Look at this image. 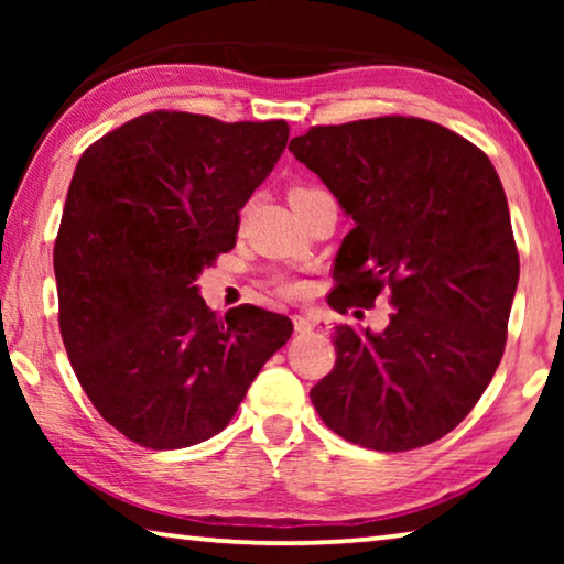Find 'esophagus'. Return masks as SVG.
I'll use <instances>...</instances> for the list:
<instances>
[{"label": "esophagus", "instance_id": "1", "mask_svg": "<svg viewBox=\"0 0 564 564\" xmlns=\"http://www.w3.org/2000/svg\"><path fill=\"white\" fill-rule=\"evenodd\" d=\"M313 326H316V323H313L308 316H303V313H295V316H293L295 333H311Z\"/></svg>", "mask_w": 564, "mask_h": 564}]
</instances>
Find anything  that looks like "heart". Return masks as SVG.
I'll return each mask as SVG.
<instances>
[{"mask_svg": "<svg viewBox=\"0 0 564 564\" xmlns=\"http://www.w3.org/2000/svg\"><path fill=\"white\" fill-rule=\"evenodd\" d=\"M308 191H316V188H293L291 194H308ZM279 291H281L283 295H299V293H301V283H295V281H281V283H279Z\"/></svg>", "mask_w": 564, "mask_h": 564, "instance_id": "heart-1", "label": "heart"}]
</instances>
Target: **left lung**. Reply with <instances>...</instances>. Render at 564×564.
<instances>
[{"label": "left lung", "mask_w": 564, "mask_h": 564, "mask_svg": "<svg viewBox=\"0 0 564 564\" xmlns=\"http://www.w3.org/2000/svg\"><path fill=\"white\" fill-rule=\"evenodd\" d=\"M289 149L352 218L330 308H370L383 289L393 303L380 333L336 328V366L311 388L313 405L370 451L441 441L490 386L508 338L520 259L498 171L415 117L316 127Z\"/></svg>", "instance_id": "1"}]
</instances>
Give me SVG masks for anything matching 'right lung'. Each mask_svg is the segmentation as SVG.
<instances>
[{"mask_svg":"<svg viewBox=\"0 0 564 564\" xmlns=\"http://www.w3.org/2000/svg\"><path fill=\"white\" fill-rule=\"evenodd\" d=\"M285 141V121L154 111L76 164L54 243L59 330L84 393L129 441L178 451L221 433L291 338L281 313L221 318L194 285L234 248Z\"/></svg>","mask_w":564,"mask_h":564,"instance_id":"right-lung-1","label":"right lung"}]
</instances>
